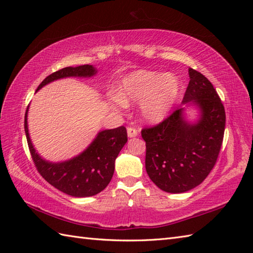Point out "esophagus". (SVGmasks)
I'll return each instance as SVG.
<instances>
[{
	"mask_svg": "<svg viewBox=\"0 0 253 253\" xmlns=\"http://www.w3.org/2000/svg\"><path fill=\"white\" fill-rule=\"evenodd\" d=\"M127 135L129 138H133V137H137L138 136V130L136 128L133 127H128L127 128Z\"/></svg>",
	"mask_w": 253,
	"mask_h": 253,
	"instance_id": "1",
	"label": "esophagus"
}]
</instances>
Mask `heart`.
Masks as SVG:
<instances>
[{
	"mask_svg": "<svg viewBox=\"0 0 253 253\" xmlns=\"http://www.w3.org/2000/svg\"><path fill=\"white\" fill-rule=\"evenodd\" d=\"M179 80L173 74L136 71L122 79L117 98L112 104L124 107L140 103V114L146 122L159 123L169 114L179 94Z\"/></svg>",
	"mask_w": 253,
	"mask_h": 253,
	"instance_id": "obj_1",
	"label": "heart"
}]
</instances>
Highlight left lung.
<instances>
[{"label": "left lung", "instance_id": "obj_1", "mask_svg": "<svg viewBox=\"0 0 253 253\" xmlns=\"http://www.w3.org/2000/svg\"><path fill=\"white\" fill-rule=\"evenodd\" d=\"M190 82L180 106L158 126L142 129L146 169L163 191L181 193L200 185L218 157L225 130V110L213 84L189 68ZM197 111L195 120L186 109Z\"/></svg>", "mask_w": 253, "mask_h": 253}]
</instances>
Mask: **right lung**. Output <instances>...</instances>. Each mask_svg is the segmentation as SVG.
<instances>
[{"instance_id": "1", "label": "right lung", "mask_w": 253, "mask_h": 253, "mask_svg": "<svg viewBox=\"0 0 253 253\" xmlns=\"http://www.w3.org/2000/svg\"><path fill=\"white\" fill-rule=\"evenodd\" d=\"M98 69L93 65L65 67L47 76L37 91L55 80L64 78H92ZM28 111L25 114V132L38 171L56 189L68 196L84 198L101 192L110 184L114 174L115 160L127 142V131L124 126L114 129L100 130L89 146L76 157L61 162L47 161L38 153L29 135Z\"/></svg>"}]
</instances>
